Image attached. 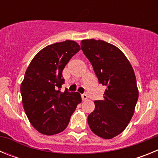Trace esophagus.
<instances>
[{"mask_svg":"<svg viewBox=\"0 0 158 158\" xmlns=\"http://www.w3.org/2000/svg\"><path fill=\"white\" fill-rule=\"evenodd\" d=\"M81 98H82V100H86L88 99V96L85 94V93H84V94L81 95Z\"/></svg>","mask_w":158,"mask_h":158,"instance_id":"obj_1","label":"esophagus"}]
</instances>
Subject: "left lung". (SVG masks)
<instances>
[{
    "mask_svg": "<svg viewBox=\"0 0 158 158\" xmlns=\"http://www.w3.org/2000/svg\"><path fill=\"white\" fill-rule=\"evenodd\" d=\"M99 83L105 86L104 99L94 102L88 123L95 135L111 139L125 130L135 112L139 90L131 63L115 46L103 40L81 42Z\"/></svg>",
    "mask_w": 158,
    "mask_h": 158,
    "instance_id": "left-lung-1",
    "label": "left lung"
}]
</instances>
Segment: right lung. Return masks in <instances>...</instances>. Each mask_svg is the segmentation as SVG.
Here are the masks:
<instances>
[{
    "mask_svg": "<svg viewBox=\"0 0 158 158\" xmlns=\"http://www.w3.org/2000/svg\"><path fill=\"white\" fill-rule=\"evenodd\" d=\"M80 46L72 40L42 49L31 60L20 85L22 102L31 124L46 135L60 133L81 102L76 92L60 91L65 83L62 70Z\"/></svg>",
    "mask_w": 158,
    "mask_h": 158,
    "instance_id": "right-lung-1",
    "label": "right lung"
}]
</instances>
